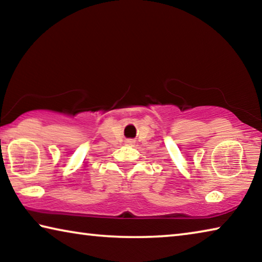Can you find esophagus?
Listing matches in <instances>:
<instances>
[{
  "mask_svg": "<svg viewBox=\"0 0 262 262\" xmlns=\"http://www.w3.org/2000/svg\"><path fill=\"white\" fill-rule=\"evenodd\" d=\"M126 143H127V144H129V145H132L133 143H134V142H133L132 140H127V142H126Z\"/></svg>",
  "mask_w": 262,
  "mask_h": 262,
  "instance_id": "obj_1",
  "label": "esophagus"
}]
</instances>
